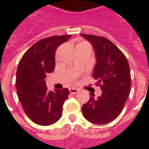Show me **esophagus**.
Listing matches in <instances>:
<instances>
[{
    "instance_id": "obj_1",
    "label": "esophagus",
    "mask_w": 149,
    "mask_h": 149,
    "mask_svg": "<svg viewBox=\"0 0 149 149\" xmlns=\"http://www.w3.org/2000/svg\"><path fill=\"white\" fill-rule=\"evenodd\" d=\"M78 89L77 88H69V92H70V93L71 94H75L77 93H78Z\"/></svg>"
}]
</instances>
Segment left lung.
<instances>
[{
	"instance_id": "left-lung-1",
	"label": "left lung",
	"mask_w": 149,
	"mask_h": 149,
	"mask_svg": "<svg viewBox=\"0 0 149 149\" xmlns=\"http://www.w3.org/2000/svg\"><path fill=\"white\" fill-rule=\"evenodd\" d=\"M93 47L97 64L93 77L98 81L101 96L89 100L82 106L84 118L96 125H104L114 120L121 112L131 88L129 64L124 53L105 37L81 34Z\"/></svg>"
}]
</instances>
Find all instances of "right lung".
<instances>
[{"label": "right lung", "mask_w": 149, "mask_h": 149, "mask_svg": "<svg viewBox=\"0 0 149 149\" xmlns=\"http://www.w3.org/2000/svg\"><path fill=\"white\" fill-rule=\"evenodd\" d=\"M71 35L52 36L35 43L24 53L18 65L16 88L24 112L39 125H50L61 117L63 104L68 99V88L49 92L46 74L55 68L56 50Z\"/></svg>", "instance_id": "right-lung-1"}]
</instances>
